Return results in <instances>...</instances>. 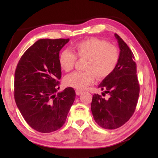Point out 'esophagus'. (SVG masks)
<instances>
[{"mask_svg":"<svg viewBox=\"0 0 158 158\" xmlns=\"http://www.w3.org/2000/svg\"><path fill=\"white\" fill-rule=\"evenodd\" d=\"M82 91L80 90V89H76V94L77 95H80V94H82Z\"/></svg>","mask_w":158,"mask_h":158,"instance_id":"obj_1","label":"esophagus"}]
</instances>
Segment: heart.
<instances>
[{"label": "heart", "instance_id": "1", "mask_svg": "<svg viewBox=\"0 0 158 158\" xmlns=\"http://www.w3.org/2000/svg\"><path fill=\"white\" fill-rule=\"evenodd\" d=\"M74 53L65 50L59 56L60 68L69 72L74 68L76 57L86 59L84 72L75 71L66 76L64 82L67 86L84 89L94 83L95 76L103 79L111 74L116 68L119 52L116 47L109 45L103 40L91 37L78 42L72 47Z\"/></svg>", "mask_w": 158, "mask_h": 158}]
</instances>
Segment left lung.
<instances>
[{"label":"left lung","instance_id":"1","mask_svg":"<svg viewBox=\"0 0 158 158\" xmlns=\"http://www.w3.org/2000/svg\"><path fill=\"white\" fill-rule=\"evenodd\" d=\"M120 52L116 68L105 78L98 88L107 94L109 98L94 94L91 110L95 121L105 129H115L127 123L135 111L140 85L136 76V65L132 52L117 33Z\"/></svg>","mask_w":158,"mask_h":158}]
</instances>
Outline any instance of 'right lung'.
Instances as JSON below:
<instances>
[{"label": "right lung", "instance_id": "add662e5", "mask_svg": "<svg viewBox=\"0 0 158 158\" xmlns=\"http://www.w3.org/2000/svg\"><path fill=\"white\" fill-rule=\"evenodd\" d=\"M69 39H41L23 53L14 74V99L26 123L49 133L66 121L76 93L66 88L57 93L61 78L59 52Z\"/></svg>", "mask_w": 158, "mask_h": 158}]
</instances>
